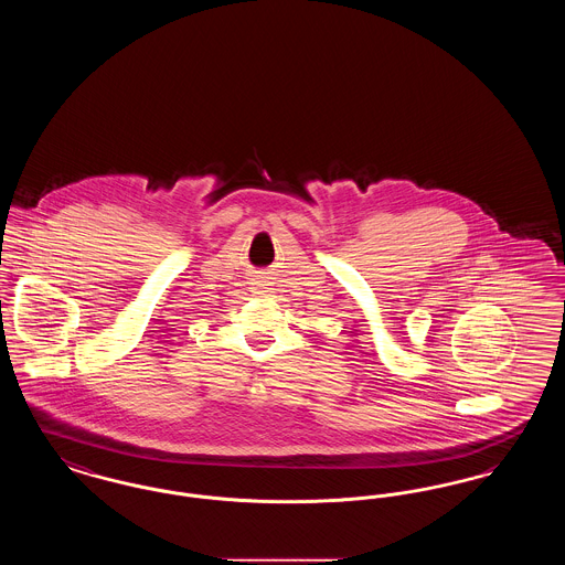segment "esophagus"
Masks as SVG:
<instances>
[{
  "mask_svg": "<svg viewBox=\"0 0 565 565\" xmlns=\"http://www.w3.org/2000/svg\"><path fill=\"white\" fill-rule=\"evenodd\" d=\"M252 290H254L256 295L269 292V277H267L265 273H256V275L252 277Z\"/></svg>",
  "mask_w": 565,
  "mask_h": 565,
  "instance_id": "obj_1",
  "label": "esophagus"
}]
</instances>
